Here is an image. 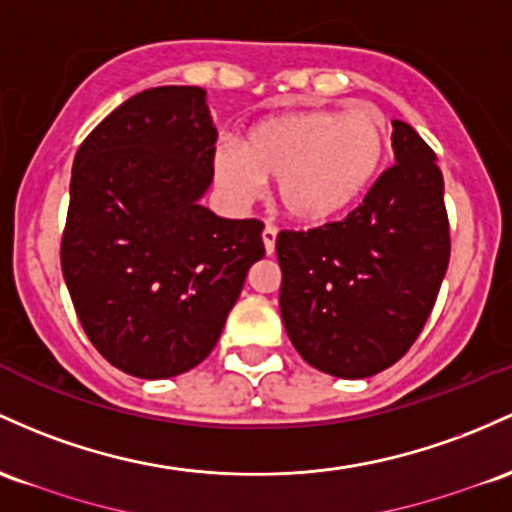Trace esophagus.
Masks as SVG:
<instances>
[{
	"mask_svg": "<svg viewBox=\"0 0 512 512\" xmlns=\"http://www.w3.org/2000/svg\"><path fill=\"white\" fill-rule=\"evenodd\" d=\"M262 243H265V252H267V255H272V252H274V243H277V228H274V226H265V230H262Z\"/></svg>",
	"mask_w": 512,
	"mask_h": 512,
	"instance_id": "34e87169",
	"label": "esophagus"
}]
</instances>
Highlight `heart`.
Returning <instances> with one entry per match:
<instances>
[{"label":"heart","instance_id":"obj_1","mask_svg":"<svg viewBox=\"0 0 512 512\" xmlns=\"http://www.w3.org/2000/svg\"><path fill=\"white\" fill-rule=\"evenodd\" d=\"M384 155L386 123L376 109H303L255 123L240 150H218L213 167L238 201L255 199L262 179H277L286 216L316 226L362 199Z\"/></svg>","mask_w":512,"mask_h":512}]
</instances>
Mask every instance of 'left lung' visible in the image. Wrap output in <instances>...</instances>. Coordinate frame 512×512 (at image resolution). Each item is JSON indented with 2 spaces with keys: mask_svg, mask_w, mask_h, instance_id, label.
Segmentation results:
<instances>
[{
  "mask_svg": "<svg viewBox=\"0 0 512 512\" xmlns=\"http://www.w3.org/2000/svg\"><path fill=\"white\" fill-rule=\"evenodd\" d=\"M396 165L342 221L282 230L284 328L311 367L364 379L411 350L449 262L445 182L413 126L393 121Z\"/></svg>",
  "mask_w": 512,
  "mask_h": 512,
  "instance_id": "1",
  "label": "left lung"
}]
</instances>
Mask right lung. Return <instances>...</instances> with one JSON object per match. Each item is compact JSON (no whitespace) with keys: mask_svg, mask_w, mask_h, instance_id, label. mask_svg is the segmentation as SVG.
<instances>
[{"mask_svg":"<svg viewBox=\"0 0 512 512\" xmlns=\"http://www.w3.org/2000/svg\"><path fill=\"white\" fill-rule=\"evenodd\" d=\"M216 138L204 89L172 84L116 106L75 155L63 277L87 338L131 376L204 362L265 257V223L199 204Z\"/></svg>","mask_w":512,"mask_h":512,"instance_id":"1","label":"right lung"}]
</instances>
